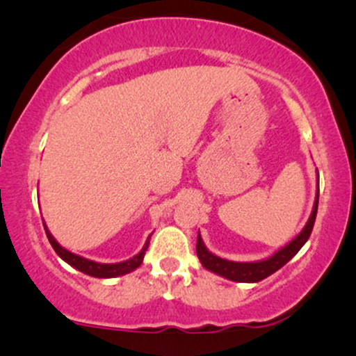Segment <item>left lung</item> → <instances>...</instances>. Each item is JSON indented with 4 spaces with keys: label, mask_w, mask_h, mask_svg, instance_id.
<instances>
[{
    "label": "left lung",
    "mask_w": 356,
    "mask_h": 356,
    "mask_svg": "<svg viewBox=\"0 0 356 356\" xmlns=\"http://www.w3.org/2000/svg\"><path fill=\"white\" fill-rule=\"evenodd\" d=\"M318 195H320V186H316V197H314L313 211L312 214H309L308 220H306L303 229L298 232L288 244H284L283 248H280L277 251L273 252L271 256L259 261H248V263L224 259V257L216 256L214 252H211L209 249L206 248V244H204V241L201 238V232H199L197 246H195L199 261H201V264L207 269V271L226 277V280L229 281H236V283H257V281H263L264 277L271 276L273 273L277 271V269L283 268L284 264L305 246V243L308 241L309 234H312L313 231L314 219H316Z\"/></svg>",
    "instance_id": "left-lung-1"
}]
</instances>
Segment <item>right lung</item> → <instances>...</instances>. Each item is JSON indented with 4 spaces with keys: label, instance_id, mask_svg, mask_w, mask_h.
I'll return each instance as SVG.
<instances>
[{
    "label": "right lung",
    "instance_id": "obj_1",
    "mask_svg": "<svg viewBox=\"0 0 356 356\" xmlns=\"http://www.w3.org/2000/svg\"><path fill=\"white\" fill-rule=\"evenodd\" d=\"M43 226H44V232H47V238H48V241H50L51 248L55 249L56 254H58L61 259L65 261V263L70 264L72 268L79 269V271L83 273V275L93 276V277H117V276H124V275H129V273L136 271V269L142 264V261H144L145 251H147V248H149V243H150V236H149L145 241L144 248L140 249V252L134 257H130V259L120 261V263H112V264L97 263V261L87 259V257L75 254V252L68 251V249H65L63 246H61L58 241L53 238L50 229L47 227L44 219H43Z\"/></svg>",
    "mask_w": 356,
    "mask_h": 356
}]
</instances>
